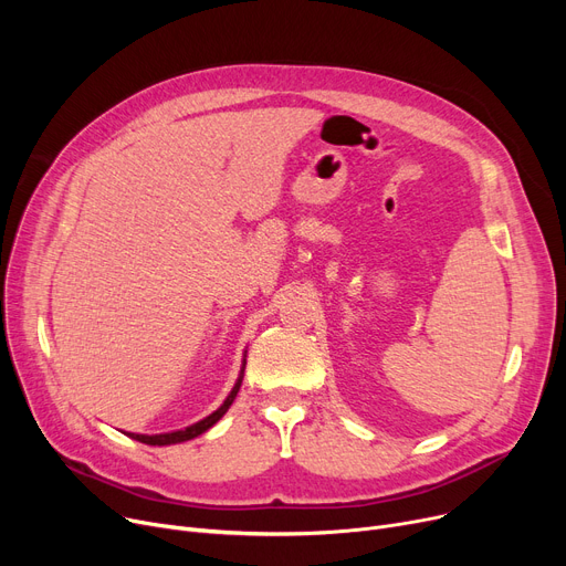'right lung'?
<instances>
[{
  "instance_id": "1",
  "label": "right lung",
  "mask_w": 566,
  "mask_h": 566,
  "mask_svg": "<svg viewBox=\"0 0 566 566\" xmlns=\"http://www.w3.org/2000/svg\"><path fill=\"white\" fill-rule=\"evenodd\" d=\"M243 371H245V360H243V369H241V376H238V380H235V385L231 388V392H229V397L224 399V403L216 410V412H211L208 415V418H203V420H199L197 424H190V427H186V429H181V431H171V433H156V436H144V433H128L130 438H135V440H139V442H144V444H176V442H186V440H192V438H197V436H201L203 431H208L211 429L222 415L229 410V406L233 403V399H235V395H238V390H241V382H243Z\"/></svg>"
}]
</instances>
